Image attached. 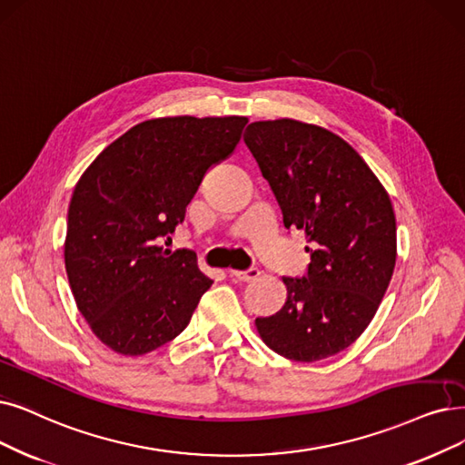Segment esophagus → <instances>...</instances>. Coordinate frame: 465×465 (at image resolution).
<instances>
[{
	"mask_svg": "<svg viewBox=\"0 0 465 465\" xmlns=\"http://www.w3.org/2000/svg\"><path fill=\"white\" fill-rule=\"evenodd\" d=\"M259 274H262V271L257 267H250L246 271H231V276H234L236 281H242V282H252Z\"/></svg>",
	"mask_w": 465,
	"mask_h": 465,
	"instance_id": "obj_1",
	"label": "esophagus"
}]
</instances>
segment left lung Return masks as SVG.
I'll list each match as a JSON object with an SVG mask.
<instances>
[{
    "instance_id": "1",
    "label": "left lung",
    "mask_w": 465,
    "mask_h": 465,
    "mask_svg": "<svg viewBox=\"0 0 465 465\" xmlns=\"http://www.w3.org/2000/svg\"><path fill=\"white\" fill-rule=\"evenodd\" d=\"M244 143L281 206L303 231L311 263L284 276V307L255 319L259 336L297 362L328 359L366 330L391 282L397 223L389 194L359 153L328 129L290 118L253 122Z\"/></svg>"
}]
</instances>
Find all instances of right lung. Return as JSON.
<instances>
[{
	"label": "right lung",
	"instance_id": "obj_1",
	"mask_svg": "<svg viewBox=\"0 0 465 465\" xmlns=\"http://www.w3.org/2000/svg\"><path fill=\"white\" fill-rule=\"evenodd\" d=\"M248 118H156L134 125L93 160L68 206L64 265L93 333L137 357L191 322L213 281L193 250H163L213 163ZM168 244V242H165Z\"/></svg>",
	"mask_w": 465,
	"mask_h": 465
}]
</instances>
